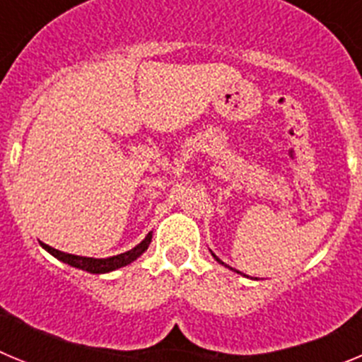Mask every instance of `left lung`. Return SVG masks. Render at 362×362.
Masks as SVG:
<instances>
[{
  "instance_id": "8db88e82",
  "label": "left lung",
  "mask_w": 362,
  "mask_h": 362,
  "mask_svg": "<svg viewBox=\"0 0 362 362\" xmlns=\"http://www.w3.org/2000/svg\"><path fill=\"white\" fill-rule=\"evenodd\" d=\"M214 257H216V255H214ZM217 259V257H216ZM217 261H219V259H217ZM219 263H221V261H219Z\"/></svg>"
}]
</instances>
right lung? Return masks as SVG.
I'll return each mask as SVG.
<instances>
[{"label": "right lung", "mask_w": 362, "mask_h": 362, "mask_svg": "<svg viewBox=\"0 0 362 362\" xmlns=\"http://www.w3.org/2000/svg\"><path fill=\"white\" fill-rule=\"evenodd\" d=\"M150 241H152V232H150L148 235H146V238L139 243V245L134 246L132 250L124 252V254H119V255H114V257H107V259L81 257V255L65 254V252L56 250V248H52V246H49V245H45V243H43V248L49 252V254H52L54 257L59 259V261L70 264V267L79 268V270L90 272V274H107V272L116 270V268H121V267H127V264H130L132 261H136V259L139 257V255H141L146 248H148Z\"/></svg>", "instance_id": "obj_1"}]
</instances>
